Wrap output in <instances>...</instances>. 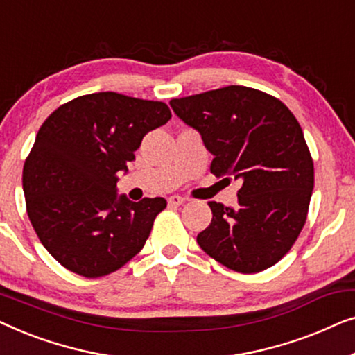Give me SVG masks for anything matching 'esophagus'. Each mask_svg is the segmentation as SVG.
<instances>
[{"label": "esophagus", "mask_w": 355, "mask_h": 355, "mask_svg": "<svg viewBox=\"0 0 355 355\" xmlns=\"http://www.w3.org/2000/svg\"><path fill=\"white\" fill-rule=\"evenodd\" d=\"M184 202H186V198L181 197V196H171L168 198V203L171 207H179V205H182Z\"/></svg>", "instance_id": "obj_1"}]
</instances>
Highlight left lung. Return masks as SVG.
Here are the masks:
<instances>
[{
	"instance_id": "8db88e82",
	"label": "left lung",
	"mask_w": 355,
	"mask_h": 355,
	"mask_svg": "<svg viewBox=\"0 0 355 355\" xmlns=\"http://www.w3.org/2000/svg\"><path fill=\"white\" fill-rule=\"evenodd\" d=\"M169 105L200 132L213 155L210 171L242 184L236 208L208 202L213 218L198 245L239 273L278 263L302 231L313 191V159L295 116L281 100L242 85Z\"/></svg>"
}]
</instances>
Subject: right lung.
Masks as SVG:
<instances>
[{
    "label": "right lung",
    "instance_id": "1",
    "mask_svg": "<svg viewBox=\"0 0 355 355\" xmlns=\"http://www.w3.org/2000/svg\"><path fill=\"white\" fill-rule=\"evenodd\" d=\"M169 119L163 101L98 92L61 105L38 129L22 171L27 215L64 268L100 278L142 250L166 200L130 202L116 182L145 134Z\"/></svg>",
    "mask_w": 355,
    "mask_h": 355
}]
</instances>
